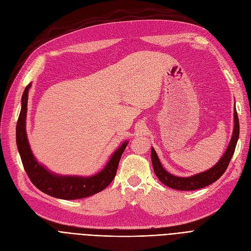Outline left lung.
<instances>
[{
  "label": "left lung",
  "mask_w": 251,
  "mask_h": 251,
  "mask_svg": "<svg viewBox=\"0 0 251 251\" xmlns=\"http://www.w3.org/2000/svg\"><path fill=\"white\" fill-rule=\"evenodd\" d=\"M238 138H239V120H238V115H237L236 107H234V129H233L231 140L229 142V146L226 151L224 152L221 159L218 161V163L214 167L204 171V172L192 175L190 177H178V176L170 174L168 171L164 169V167L160 162L159 156H157L153 148H151V163H152L154 174L163 184H165L166 186L173 189H177V190L190 191V190H196V189H201L205 186H208L209 184L217 181L224 173H225V171L228 168L229 163L234 154Z\"/></svg>",
  "instance_id": "left-lung-1"
}]
</instances>
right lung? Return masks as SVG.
<instances>
[{
    "mask_svg": "<svg viewBox=\"0 0 251 251\" xmlns=\"http://www.w3.org/2000/svg\"><path fill=\"white\" fill-rule=\"evenodd\" d=\"M30 87L31 83L25 87L22 95L21 111L16 126V143L25 172L27 173L33 185L48 195L66 201L84 199L108 187L115 178L119 162L128 141H124L115 151L107 165L96 175L89 177L63 176L50 172L35 159L26 134V114H27L28 90Z\"/></svg>",
    "mask_w": 251,
    "mask_h": 251,
    "instance_id": "1",
    "label": "right lung"
}]
</instances>
